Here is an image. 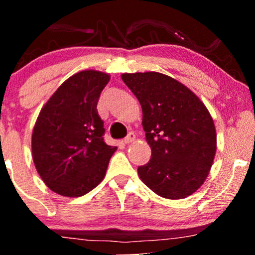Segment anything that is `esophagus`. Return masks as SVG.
<instances>
[{"label":"esophagus","instance_id":"obj_1","mask_svg":"<svg viewBox=\"0 0 255 255\" xmlns=\"http://www.w3.org/2000/svg\"><path fill=\"white\" fill-rule=\"evenodd\" d=\"M134 140H135V135H134V133H129L127 136L125 137L124 142L125 144H130V142H133Z\"/></svg>","mask_w":255,"mask_h":255}]
</instances>
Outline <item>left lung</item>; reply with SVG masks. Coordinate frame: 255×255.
<instances>
[{"label":"left lung","instance_id":"1","mask_svg":"<svg viewBox=\"0 0 255 255\" xmlns=\"http://www.w3.org/2000/svg\"><path fill=\"white\" fill-rule=\"evenodd\" d=\"M121 78L141 105L152 152L147 164L137 168L139 177L159 197H189L206 180L217 150L209 110L188 87L162 73H125Z\"/></svg>","mask_w":255,"mask_h":255}]
</instances>
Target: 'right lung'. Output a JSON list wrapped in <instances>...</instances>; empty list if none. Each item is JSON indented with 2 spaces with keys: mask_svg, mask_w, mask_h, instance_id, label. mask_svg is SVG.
Instances as JSON below:
<instances>
[{
  "mask_svg": "<svg viewBox=\"0 0 255 255\" xmlns=\"http://www.w3.org/2000/svg\"><path fill=\"white\" fill-rule=\"evenodd\" d=\"M110 75L83 71L55 91L38 115L32 133V158L52 192L81 197L103 181L116 146L104 142L97 103Z\"/></svg>",
  "mask_w": 255,
  "mask_h": 255,
  "instance_id": "add662e5",
  "label": "right lung"
}]
</instances>
